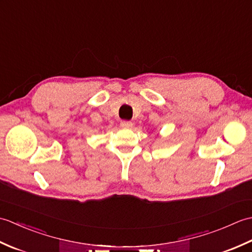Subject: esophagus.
Segmentation results:
<instances>
[{"mask_svg": "<svg viewBox=\"0 0 252 252\" xmlns=\"http://www.w3.org/2000/svg\"><path fill=\"white\" fill-rule=\"evenodd\" d=\"M120 126L122 127H127V129H129V127H132L133 122L132 121H127V120H123V121H121Z\"/></svg>", "mask_w": 252, "mask_h": 252, "instance_id": "1", "label": "esophagus"}]
</instances>
